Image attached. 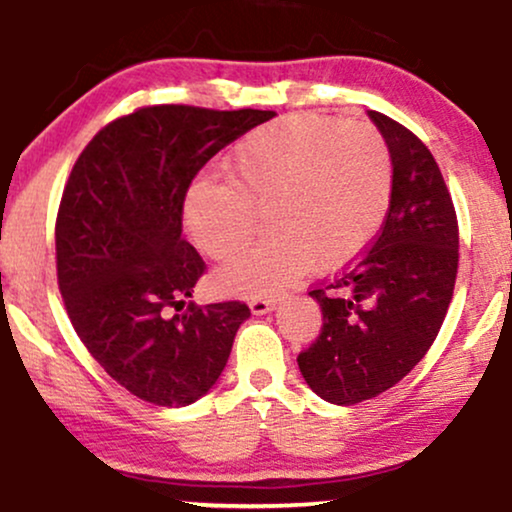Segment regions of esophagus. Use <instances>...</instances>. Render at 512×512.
Here are the masks:
<instances>
[{"mask_svg":"<svg viewBox=\"0 0 512 512\" xmlns=\"http://www.w3.org/2000/svg\"><path fill=\"white\" fill-rule=\"evenodd\" d=\"M276 308V298H252L250 301V310L255 315H262V313H269V310Z\"/></svg>","mask_w":512,"mask_h":512,"instance_id":"esophagus-1","label":"esophagus"}]
</instances>
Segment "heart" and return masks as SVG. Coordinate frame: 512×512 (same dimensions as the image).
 Wrapping results in <instances>:
<instances>
[{
	"instance_id": "b5f03b06",
	"label": "heart",
	"mask_w": 512,
	"mask_h": 512,
	"mask_svg": "<svg viewBox=\"0 0 512 512\" xmlns=\"http://www.w3.org/2000/svg\"><path fill=\"white\" fill-rule=\"evenodd\" d=\"M226 185L195 182L182 223L202 255L226 262L263 214L273 233L216 274L221 291L264 296L310 264L344 267L378 236L392 202V154L368 122L293 115L255 129L226 161Z\"/></svg>"
}]
</instances>
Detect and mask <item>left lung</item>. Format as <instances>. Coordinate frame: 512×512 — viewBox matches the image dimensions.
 I'll list each match as a JSON object with an SVG mask.
<instances>
[{
	"label": "left lung",
	"mask_w": 512,
	"mask_h": 512,
	"mask_svg": "<svg viewBox=\"0 0 512 512\" xmlns=\"http://www.w3.org/2000/svg\"><path fill=\"white\" fill-rule=\"evenodd\" d=\"M392 154V202L380 233L342 272L313 286L322 330L298 354L305 383L332 404L390 390L438 337L460 262L455 204L428 146L368 110Z\"/></svg>",
	"instance_id": "8db88e82"
}]
</instances>
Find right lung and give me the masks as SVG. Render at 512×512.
Returning <instances> with one entry per match:
<instances>
[{
	"label": "right lung",
	"instance_id": "add662e5",
	"mask_svg": "<svg viewBox=\"0 0 512 512\" xmlns=\"http://www.w3.org/2000/svg\"><path fill=\"white\" fill-rule=\"evenodd\" d=\"M272 117L146 105L108 122L69 173L55 221L64 308L105 373L144 402L207 395L250 317L243 301H190L207 264L182 238V202L209 158Z\"/></svg>",
	"mask_w": 512,
	"mask_h": 512
}]
</instances>
